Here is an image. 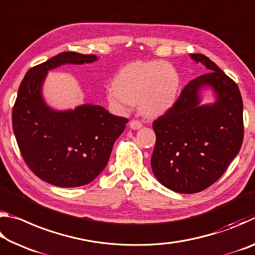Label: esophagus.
I'll return each instance as SVG.
<instances>
[{
	"label": "esophagus",
	"mask_w": 255,
	"mask_h": 255,
	"mask_svg": "<svg viewBox=\"0 0 255 255\" xmlns=\"http://www.w3.org/2000/svg\"><path fill=\"white\" fill-rule=\"evenodd\" d=\"M129 127L133 129V130H137V129H140L143 127V124H141L139 120H131L130 124H129Z\"/></svg>",
	"instance_id": "34e87169"
}]
</instances>
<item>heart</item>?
Here are the masks:
<instances>
[{
    "mask_svg": "<svg viewBox=\"0 0 255 255\" xmlns=\"http://www.w3.org/2000/svg\"><path fill=\"white\" fill-rule=\"evenodd\" d=\"M180 76L170 63L161 60L133 62L124 66L108 88L107 98L117 111H126L138 103L141 114L158 117L174 105Z\"/></svg>",
    "mask_w": 255,
    "mask_h": 255,
    "instance_id": "b5f03b06",
    "label": "heart"
}]
</instances>
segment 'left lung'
<instances>
[{
	"label": "left lung",
	"instance_id": "left-lung-1",
	"mask_svg": "<svg viewBox=\"0 0 255 255\" xmlns=\"http://www.w3.org/2000/svg\"><path fill=\"white\" fill-rule=\"evenodd\" d=\"M190 57L207 73L190 81L174 105L153 123V173L179 193L200 192L215 183L240 152L244 135L239 86L205 55ZM205 86L216 96L210 105H200Z\"/></svg>",
	"mask_w": 255,
	"mask_h": 255
}]
</instances>
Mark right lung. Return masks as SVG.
Instances as JSON below:
<instances>
[{
    "mask_svg": "<svg viewBox=\"0 0 255 255\" xmlns=\"http://www.w3.org/2000/svg\"><path fill=\"white\" fill-rule=\"evenodd\" d=\"M96 60V55L60 53L30 68L19 86L12 126L21 155L38 178L57 187H81L96 179L128 123L97 105L66 111L46 105L41 88L48 71Z\"/></svg>",
    "mask_w": 255,
    "mask_h": 255,
    "instance_id": "obj_1",
    "label": "right lung"
}]
</instances>
